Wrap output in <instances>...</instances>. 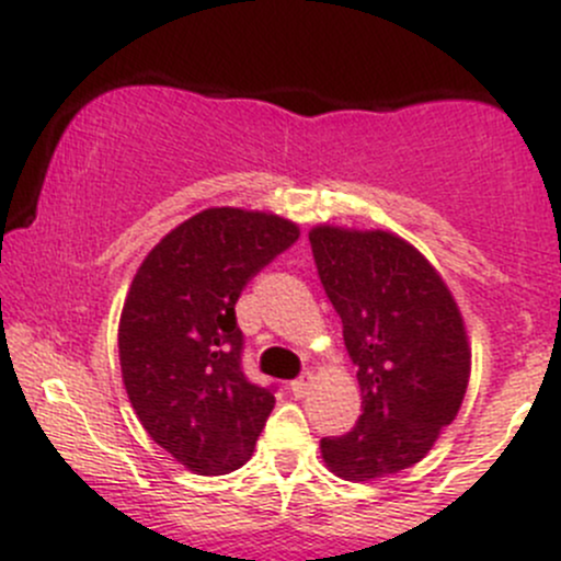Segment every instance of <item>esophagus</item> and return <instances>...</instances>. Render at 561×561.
<instances>
[{
    "instance_id": "1",
    "label": "esophagus",
    "mask_w": 561,
    "mask_h": 561,
    "mask_svg": "<svg viewBox=\"0 0 561 561\" xmlns=\"http://www.w3.org/2000/svg\"><path fill=\"white\" fill-rule=\"evenodd\" d=\"M312 379H316V377H312V371H305V375H299V377L291 382V393L302 399V396H307V390L312 388Z\"/></svg>"
}]
</instances>
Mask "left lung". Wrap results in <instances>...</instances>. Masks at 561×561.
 <instances>
[{"label": "left lung", "instance_id": "left-lung-1", "mask_svg": "<svg viewBox=\"0 0 561 561\" xmlns=\"http://www.w3.org/2000/svg\"><path fill=\"white\" fill-rule=\"evenodd\" d=\"M310 245L364 407L351 433L321 438V455L340 479L377 481L423 460L460 412L466 323L436 267L399 234L321 225Z\"/></svg>", "mask_w": 561, "mask_h": 561}]
</instances>
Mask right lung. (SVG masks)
<instances>
[{"mask_svg":"<svg viewBox=\"0 0 561 561\" xmlns=\"http://www.w3.org/2000/svg\"><path fill=\"white\" fill-rule=\"evenodd\" d=\"M283 216L206 208L149 251L119 316V369L144 431L201 476L243 466L275 407L243 375L240 291L297 243Z\"/></svg>","mask_w":561,"mask_h":561,"instance_id":"add662e5","label":"right lung"}]
</instances>
